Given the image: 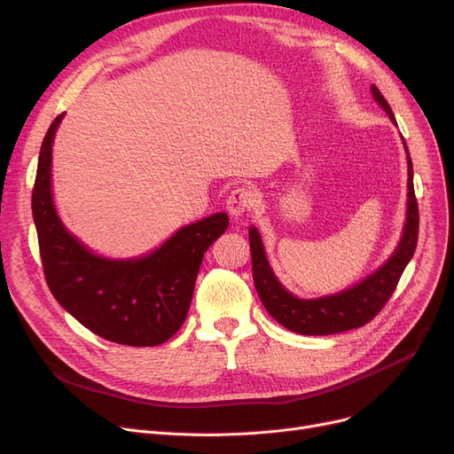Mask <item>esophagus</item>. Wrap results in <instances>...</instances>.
<instances>
[{
    "instance_id": "obj_1",
    "label": "esophagus",
    "mask_w": 454,
    "mask_h": 454,
    "mask_svg": "<svg viewBox=\"0 0 454 454\" xmlns=\"http://www.w3.org/2000/svg\"><path fill=\"white\" fill-rule=\"evenodd\" d=\"M255 202H257L255 193L250 187H237L228 195L226 207H228L231 217L239 219L247 211H250L255 206Z\"/></svg>"
}]
</instances>
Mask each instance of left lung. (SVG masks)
<instances>
[{"label": "left lung", "instance_id": "obj_1", "mask_svg": "<svg viewBox=\"0 0 454 454\" xmlns=\"http://www.w3.org/2000/svg\"><path fill=\"white\" fill-rule=\"evenodd\" d=\"M373 101L383 108L392 121L395 117L392 114L390 105L383 98V93L372 84ZM397 125V123H395ZM403 139V136H401ZM404 153H407L409 165V182H407V217H404V226L401 239L392 252V255L380 265L375 272L363 278L359 283L351 287L335 293L325 294L320 298H298L291 291L283 287V283L274 274L269 257L265 252L263 239L255 226L248 228V239L252 250V274L255 291L259 300L263 301L265 309L270 317L279 322L289 331L300 333V335H333V333H342L355 327L368 324L380 309L385 307L395 285L411 263V259L416 252L418 245V228H419V213L418 202L414 195V169L412 160L407 149V143L403 139Z\"/></svg>", "mask_w": 454, "mask_h": 454}]
</instances>
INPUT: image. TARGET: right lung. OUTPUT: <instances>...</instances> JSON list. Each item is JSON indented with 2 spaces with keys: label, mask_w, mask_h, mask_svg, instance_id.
<instances>
[{
  "label": "right lung",
  "mask_w": 454,
  "mask_h": 454,
  "mask_svg": "<svg viewBox=\"0 0 454 454\" xmlns=\"http://www.w3.org/2000/svg\"><path fill=\"white\" fill-rule=\"evenodd\" d=\"M47 130L33 189V219L50 291L86 329L110 342L147 348L182 327L206 250L226 231L224 211L176 230L149 254L114 259L95 254L62 223L53 200V141Z\"/></svg>",
  "instance_id": "obj_1"
}]
</instances>
